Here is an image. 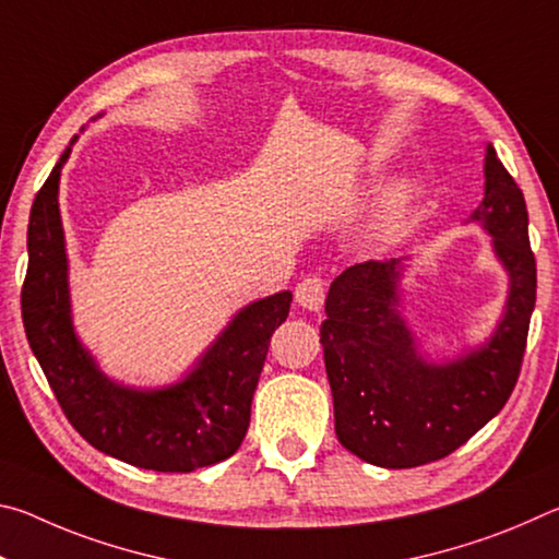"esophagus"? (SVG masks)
Wrapping results in <instances>:
<instances>
[{
	"mask_svg": "<svg viewBox=\"0 0 559 559\" xmlns=\"http://www.w3.org/2000/svg\"><path fill=\"white\" fill-rule=\"evenodd\" d=\"M296 302L308 310H320L325 302V281L318 276L302 278L296 286Z\"/></svg>",
	"mask_w": 559,
	"mask_h": 559,
	"instance_id": "1",
	"label": "esophagus"
}]
</instances>
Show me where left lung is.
Here are the masks:
<instances>
[{"instance_id":"8db88e82","label":"left lung","mask_w":559,"mask_h":559,"mask_svg":"<svg viewBox=\"0 0 559 559\" xmlns=\"http://www.w3.org/2000/svg\"><path fill=\"white\" fill-rule=\"evenodd\" d=\"M484 202L471 214L493 236L510 276L506 313L486 345L429 362L400 313L402 261H365L330 286L320 325L335 433L372 466L414 468L463 447L503 409L523 365L537 269L527 239L525 197L486 147Z\"/></svg>"}]
</instances>
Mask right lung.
<instances>
[{
    "instance_id": "obj_1",
    "label": "right lung",
    "mask_w": 559,
    "mask_h": 559,
    "mask_svg": "<svg viewBox=\"0 0 559 559\" xmlns=\"http://www.w3.org/2000/svg\"><path fill=\"white\" fill-rule=\"evenodd\" d=\"M71 145L32 204L29 269L22 286V320L32 353L66 419L93 449L163 473H189L229 459L249 429L253 392L273 330L288 318L290 290L239 310L182 382L165 390H132L108 380L75 337L71 320L59 212V179Z\"/></svg>"
}]
</instances>
